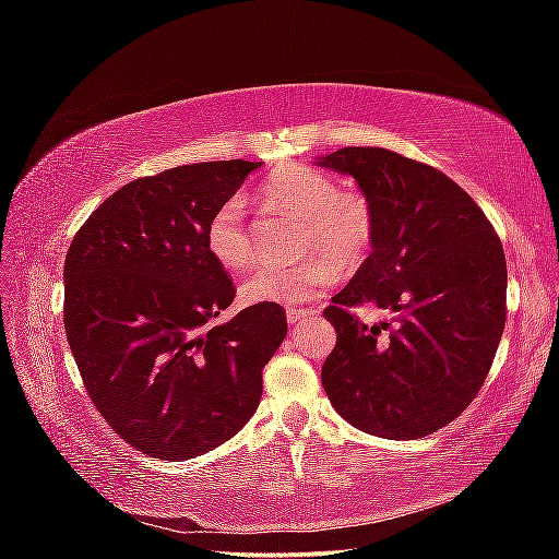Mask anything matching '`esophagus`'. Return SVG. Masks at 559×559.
Masks as SVG:
<instances>
[{
    "mask_svg": "<svg viewBox=\"0 0 559 559\" xmlns=\"http://www.w3.org/2000/svg\"><path fill=\"white\" fill-rule=\"evenodd\" d=\"M317 314H319L317 310H310V308H298V306H294V308L286 310V321H289V324H298L300 319L317 317Z\"/></svg>",
    "mask_w": 559,
    "mask_h": 559,
    "instance_id": "1",
    "label": "esophagus"
}]
</instances>
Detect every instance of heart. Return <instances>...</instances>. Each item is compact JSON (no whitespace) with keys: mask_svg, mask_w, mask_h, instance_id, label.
<instances>
[{"mask_svg":"<svg viewBox=\"0 0 559 559\" xmlns=\"http://www.w3.org/2000/svg\"><path fill=\"white\" fill-rule=\"evenodd\" d=\"M259 200L300 218L298 253H321L300 263H261L242 282L249 302L298 306L319 296L335 280V266L357 267L373 245V207L364 193L337 189L331 175L308 163H289L270 173ZM205 249L226 270L251 261V238L240 198H228L205 224ZM331 258L324 260L323 257Z\"/></svg>","mask_w":559,"mask_h":559,"instance_id":"b5f03b06","label":"heart"}]
</instances>
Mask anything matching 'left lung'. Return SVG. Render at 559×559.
<instances>
[{"label":"left lung","mask_w":559,"mask_h":559,"mask_svg":"<svg viewBox=\"0 0 559 559\" xmlns=\"http://www.w3.org/2000/svg\"><path fill=\"white\" fill-rule=\"evenodd\" d=\"M317 165L352 175L373 207V251L324 317L321 366L333 408L366 433L413 441L476 399L506 324V257L473 198L436 167L380 146H345ZM390 314L368 328L352 307Z\"/></svg>","instance_id":"1"}]
</instances>
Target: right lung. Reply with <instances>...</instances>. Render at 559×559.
Listing matches in <instances>:
<instances>
[{"label": "right lung", "instance_id": "right-lung-1", "mask_svg": "<svg viewBox=\"0 0 559 559\" xmlns=\"http://www.w3.org/2000/svg\"><path fill=\"white\" fill-rule=\"evenodd\" d=\"M261 163L179 165L126 183L79 228L64 259V331L109 427L156 460L226 443L257 411L286 312L235 298L205 249L210 214Z\"/></svg>", "mask_w": 559, "mask_h": 559}]
</instances>
